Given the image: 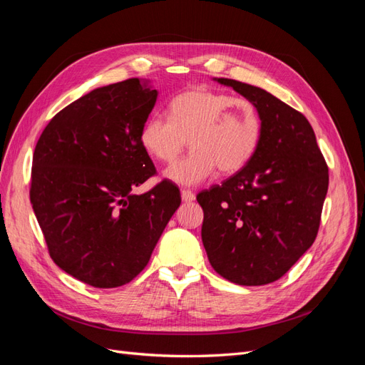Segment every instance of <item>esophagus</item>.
Here are the masks:
<instances>
[{
    "mask_svg": "<svg viewBox=\"0 0 365 365\" xmlns=\"http://www.w3.org/2000/svg\"><path fill=\"white\" fill-rule=\"evenodd\" d=\"M181 197H182V201L184 202H192V201H195V193L192 192V190H181Z\"/></svg>",
    "mask_w": 365,
    "mask_h": 365,
    "instance_id": "34e87169",
    "label": "esophagus"
}]
</instances>
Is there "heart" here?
<instances>
[{"mask_svg":"<svg viewBox=\"0 0 365 365\" xmlns=\"http://www.w3.org/2000/svg\"><path fill=\"white\" fill-rule=\"evenodd\" d=\"M170 118L149 115L140 130L145 150L161 163H173L190 143L192 152L165 170L169 180L197 185L216 169L236 173L257 150L262 125L257 109L244 98L195 88L175 96Z\"/></svg>","mask_w":365,"mask_h":365,"instance_id":"b5f03b06","label":"heart"}]
</instances>
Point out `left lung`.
I'll use <instances>...</instances> for the list:
<instances>
[{"label": "left lung", "mask_w": 365, "mask_h": 365, "mask_svg": "<svg viewBox=\"0 0 365 365\" xmlns=\"http://www.w3.org/2000/svg\"><path fill=\"white\" fill-rule=\"evenodd\" d=\"M256 106L262 134L244 169L196 196L213 269L236 284H268L317 237L329 170L307 118L262 88L219 77Z\"/></svg>", "instance_id": "obj_1"}]
</instances>
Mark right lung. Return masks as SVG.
Masks as SVG:
<instances>
[{
	"label": "right lung",
	"mask_w": 365,
	"mask_h": 365,
	"mask_svg": "<svg viewBox=\"0 0 365 365\" xmlns=\"http://www.w3.org/2000/svg\"><path fill=\"white\" fill-rule=\"evenodd\" d=\"M157 96L137 77L96 88L50 120L33 153L30 202L50 257L94 288L135 279L181 204L169 181L132 193L155 173L140 130Z\"/></svg>",
	"instance_id": "add662e5"
}]
</instances>
